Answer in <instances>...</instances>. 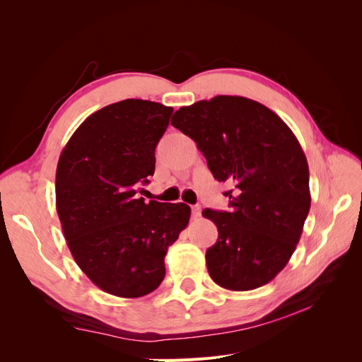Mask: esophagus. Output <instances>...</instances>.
<instances>
[{
  "instance_id": "obj_1",
  "label": "esophagus",
  "mask_w": 362,
  "mask_h": 362,
  "mask_svg": "<svg viewBox=\"0 0 362 362\" xmlns=\"http://www.w3.org/2000/svg\"><path fill=\"white\" fill-rule=\"evenodd\" d=\"M192 216L193 217H199L201 216V205L196 204L192 206Z\"/></svg>"
}]
</instances>
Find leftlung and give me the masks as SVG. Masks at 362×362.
I'll return each mask as SVG.
<instances>
[{
  "label": "left lung",
  "instance_id": "8db88e82",
  "mask_svg": "<svg viewBox=\"0 0 362 362\" xmlns=\"http://www.w3.org/2000/svg\"><path fill=\"white\" fill-rule=\"evenodd\" d=\"M170 124L193 139L225 192L229 211L205 208L218 231L205 259L226 290L266 286L287 266L310 213V170L298 139L270 108L243 96L181 107Z\"/></svg>",
  "mask_w": 362,
  "mask_h": 362
}]
</instances>
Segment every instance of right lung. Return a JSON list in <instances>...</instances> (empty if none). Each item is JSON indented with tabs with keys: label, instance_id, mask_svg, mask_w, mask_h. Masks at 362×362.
<instances>
[{
	"label": "right lung",
	"instance_id": "obj_1",
	"mask_svg": "<svg viewBox=\"0 0 362 362\" xmlns=\"http://www.w3.org/2000/svg\"><path fill=\"white\" fill-rule=\"evenodd\" d=\"M172 113L144 100L110 104L76 128L59 158L56 206L68 247L86 276L117 298L160 286L168 249L189 223V205L136 194L154 175Z\"/></svg>",
	"mask_w": 362,
	"mask_h": 362
}]
</instances>
